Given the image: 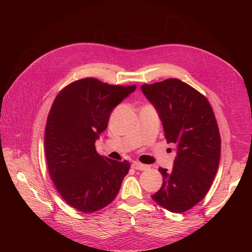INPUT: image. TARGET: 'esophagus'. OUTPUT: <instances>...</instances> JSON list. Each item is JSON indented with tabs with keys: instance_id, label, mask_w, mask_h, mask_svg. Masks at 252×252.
Listing matches in <instances>:
<instances>
[{
	"instance_id": "esophagus-1",
	"label": "esophagus",
	"mask_w": 252,
	"mask_h": 252,
	"mask_svg": "<svg viewBox=\"0 0 252 252\" xmlns=\"http://www.w3.org/2000/svg\"><path fill=\"white\" fill-rule=\"evenodd\" d=\"M131 167L133 169H135V170H146L147 168H148V166L147 165H144V164H142V163H139V162H133L132 164H131Z\"/></svg>"
}]
</instances>
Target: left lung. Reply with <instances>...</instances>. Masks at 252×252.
Returning <instances> with one entry per match:
<instances>
[{
  "label": "left lung",
  "mask_w": 252,
  "mask_h": 252,
  "mask_svg": "<svg viewBox=\"0 0 252 252\" xmlns=\"http://www.w3.org/2000/svg\"><path fill=\"white\" fill-rule=\"evenodd\" d=\"M141 89L158 114L167 143L177 145L173 168L159 167L163 184L151 197L171 212L187 211L204 199L219 168L220 136L215 113L207 98L178 79Z\"/></svg>",
  "instance_id": "left-lung-1"
}]
</instances>
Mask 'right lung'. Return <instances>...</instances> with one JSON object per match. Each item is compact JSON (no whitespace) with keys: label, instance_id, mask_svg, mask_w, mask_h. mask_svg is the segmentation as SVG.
<instances>
[{"label":"right lung","instance_id":"obj_1","mask_svg":"<svg viewBox=\"0 0 252 252\" xmlns=\"http://www.w3.org/2000/svg\"><path fill=\"white\" fill-rule=\"evenodd\" d=\"M135 88L86 78L69 84L53 101L45 129L48 170L61 196L79 211L110 204L130 168L128 161L98 155L94 144L112 109Z\"/></svg>","mask_w":252,"mask_h":252}]
</instances>
